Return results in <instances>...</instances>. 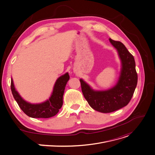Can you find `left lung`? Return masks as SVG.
I'll list each match as a JSON object with an SVG mask.
<instances>
[{
    "label": "left lung",
    "instance_id": "8db88e82",
    "mask_svg": "<svg viewBox=\"0 0 155 155\" xmlns=\"http://www.w3.org/2000/svg\"><path fill=\"white\" fill-rule=\"evenodd\" d=\"M117 50L121 62L120 75L116 85L106 90H94L80 79L81 91L89 105L103 113L116 111L128 104L137 85L138 77L134 56L120 41L109 39Z\"/></svg>",
    "mask_w": 155,
    "mask_h": 155
}]
</instances>
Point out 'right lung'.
Returning a JSON list of instances; mask_svg holds the SVG:
<instances>
[{
	"mask_svg": "<svg viewBox=\"0 0 155 155\" xmlns=\"http://www.w3.org/2000/svg\"><path fill=\"white\" fill-rule=\"evenodd\" d=\"M69 78L67 72L59 77L54 84L50 97L41 103L33 104L23 99L15 89L12 78H11V90L14 99L28 116L32 118H49L57 114L62 106L63 95Z\"/></svg>",
	"mask_w": 155,
	"mask_h": 155,
	"instance_id": "right-lung-1",
	"label": "right lung"
}]
</instances>
